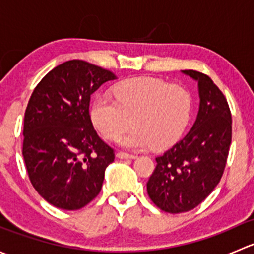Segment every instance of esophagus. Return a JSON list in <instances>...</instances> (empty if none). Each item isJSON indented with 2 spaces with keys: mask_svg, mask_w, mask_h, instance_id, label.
I'll list each match as a JSON object with an SVG mask.
<instances>
[{
  "mask_svg": "<svg viewBox=\"0 0 254 254\" xmlns=\"http://www.w3.org/2000/svg\"><path fill=\"white\" fill-rule=\"evenodd\" d=\"M117 157L120 158V160H134V158H136V156L130 155V153H125V152H118Z\"/></svg>",
  "mask_w": 254,
  "mask_h": 254,
  "instance_id": "esophagus-1",
  "label": "esophagus"
}]
</instances>
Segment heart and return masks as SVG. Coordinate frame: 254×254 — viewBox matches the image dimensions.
Returning a JSON list of instances; mask_svg holds the SVG:
<instances>
[{
	"mask_svg": "<svg viewBox=\"0 0 254 254\" xmlns=\"http://www.w3.org/2000/svg\"><path fill=\"white\" fill-rule=\"evenodd\" d=\"M114 99L99 94L93 99L89 115L94 127L106 139L119 137L122 146L131 150H165L186 131L191 114L190 92L161 78L141 76L120 82L113 88Z\"/></svg>",
	"mask_w": 254,
	"mask_h": 254,
	"instance_id": "obj_1",
	"label": "heart"
}]
</instances>
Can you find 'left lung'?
<instances>
[{
  "label": "left lung",
  "mask_w": 254,
  "mask_h": 254,
  "mask_svg": "<svg viewBox=\"0 0 254 254\" xmlns=\"http://www.w3.org/2000/svg\"><path fill=\"white\" fill-rule=\"evenodd\" d=\"M198 81L200 107L190 131L156 157L147 194L171 214L194 209L219 184L232 139V118L226 97L205 73L184 70Z\"/></svg>",
  "instance_id": "obj_1"
}]
</instances>
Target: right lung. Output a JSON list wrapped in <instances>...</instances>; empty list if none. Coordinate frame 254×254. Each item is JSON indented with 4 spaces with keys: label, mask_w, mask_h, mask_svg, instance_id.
Returning a JSON list of instances; mask_svg holds the SVG:
<instances>
[{
    "label": "right lung",
    "mask_w": 254,
    "mask_h": 254,
    "mask_svg": "<svg viewBox=\"0 0 254 254\" xmlns=\"http://www.w3.org/2000/svg\"><path fill=\"white\" fill-rule=\"evenodd\" d=\"M117 78L112 71L70 60L47 73L28 102L23 157L30 183L51 205L77 210L99 194L114 150L89 115L92 93Z\"/></svg>",
    "instance_id": "1"
}]
</instances>
